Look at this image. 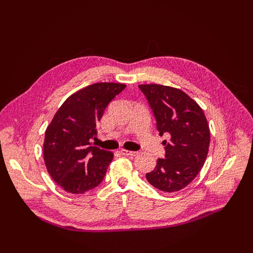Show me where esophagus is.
Here are the masks:
<instances>
[{
    "mask_svg": "<svg viewBox=\"0 0 253 253\" xmlns=\"http://www.w3.org/2000/svg\"><path fill=\"white\" fill-rule=\"evenodd\" d=\"M120 153L122 155H127V157H136V155L139 154V152H136V151H129V150H121Z\"/></svg>",
    "mask_w": 253,
    "mask_h": 253,
    "instance_id": "1",
    "label": "esophagus"
}]
</instances>
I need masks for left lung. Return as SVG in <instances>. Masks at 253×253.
Returning <instances> with one entry per match:
<instances>
[{
  "mask_svg": "<svg viewBox=\"0 0 253 253\" xmlns=\"http://www.w3.org/2000/svg\"><path fill=\"white\" fill-rule=\"evenodd\" d=\"M146 95L164 140L165 158L158 159L147 180L165 192L178 191L200 173L210 146V128L202 109L180 89L163 84H139Z\"/></svg>",
  "mask_w": 253,
  "mask_h": 253,
  "instance_id": "1",
  "label": "left lung"
}]
</instances>
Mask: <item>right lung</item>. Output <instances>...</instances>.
<instances>
[{"instance_id":"1","label":"right lung","mask_w":253,"mask_h":253,"mask_svg":"<svg viewBox=\"0 0 253 253\" xmlns=\"http://www.w3.org/2000/svg\"><path fill=\"white\" fill-rule=\"evenodd\" d=\"M126 88L124 84L98 83L65 100L47 126L43 158L50 176L69 193H84L101 184L114 154L91 144L96 123L107 104Z\"/></svg>"}]
</instances>
